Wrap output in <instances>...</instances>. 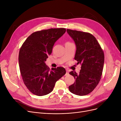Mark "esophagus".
<instances>
[{
	"instance_id": "1",
	"label": "esophagus",
	"mask_w": 121,
	"mask_h": 121,
	"mask_svg": "<svg viewBox=\"0 0 121 121\" xmlns=\"http://www.w3.org/2000/svg\"><path fill=\"white\" fill-rule=\"evenodd\" d=\"M69 74V71L68 70H67H67H66V74H65V76H67V75H68Z\"/></svg>"
}]
</instances>
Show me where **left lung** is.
I'll use <instances>...</instances> for the list:
<instances>
[{"label": "left lung", "mask_w": 121, "mask_h": 121, "mask_svg": "<svg viewBox=\"0 0 121 121\" xmlns=\"http://www.w3.org/2000/svg\"><path fill=\"white\" fill-rule=\"evenodd\" d=\"M67 31L76 46L75 60L78 61L77 65H81L79 74L69 72L75 81L69 86V89L77 95H86L92 92L100 81L104 65V53L92 34L69 29Z\"/></svg>", "instance_id": "obj_1"}]
</instances>
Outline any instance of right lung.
I'll use <instances>...</instances> for the list:
<instances>
[{
    "label": "right lung",
    "mask_w": 121,
    "mask_h": 121,
    "mask_svg": "<svg viewBox=\"0 0 121 121\" xmlns=\"http://www.w3.org/2000/svg\"><path fill=\"white\" fill-rule=\"evenodd\" d=\"M65 28H54L35 32L22 46L19 55L21 74L29 90L36 95L43 96L53 90L56 82L66 73L65 69H49L45 61L53 46L63 36Z\"/></svg>",
    "instance_id": "right-lung-1"
}]
</instances>
